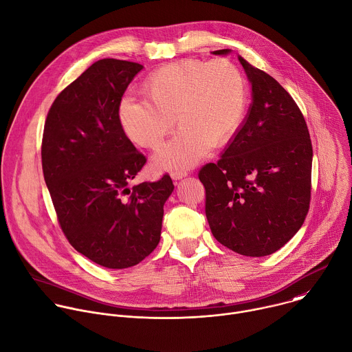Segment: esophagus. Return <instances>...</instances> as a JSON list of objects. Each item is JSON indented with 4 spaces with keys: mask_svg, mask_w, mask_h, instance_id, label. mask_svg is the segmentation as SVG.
<instances>
[{
    "mask_svg": "<svg viewBox=\"0 0 352 352\" xmlns=\"http://www.w3.org/2000/svg\"><path fill=\"white\" fill-rule=\"evenodd\" d=\"M186 175H188L186 171H175V173H171V178H173L174 181H179V179L185 178Z\"/></svg>",
    "mask_w": 352,
    "mask_h": 352,
    "instance_id": "obj_1",
    "label": "esophagus"
}]
</instances>
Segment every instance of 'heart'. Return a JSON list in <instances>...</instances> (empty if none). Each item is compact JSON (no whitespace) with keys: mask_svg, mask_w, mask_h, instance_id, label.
Listing matches in <instances>:
<instances>
[{"mask_svg":"<svg viewBox=\"0 0 352 352\" xmlns=\"http://www.w3.org/2000/svg\"><path fill=\"white\" fill-rule=\"evenodd\" d=\"M146 99L124 96L117 109L127 138L157 149L174 127L179 131L153 156L162 171H184L239 130L248 106V85L226 59H184L155 70L142 84Z\"/></svg>","mask_w":352,"mask_h":352,"instance_id":"heart-1","label":"heart"}]
</instances>
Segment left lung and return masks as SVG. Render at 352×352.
<instances>
[{
    "label": "left lung",
    "instance_id": "8db88e82",
    "mask_svg": "<svg viewBox=\"0 0 352 352\" xmlns=\"http://www.w3.org/2000/svg\"><path fill=\"white\" fill-rule=\"evenodd\" d=\"M238 59L252 85V103L219 160L206 164L199 179L214 238L238 254L264 257L283 248L305 219L312 145L289 92L241 55Z\"/></svg>",
    "mask_w": 352,
    "mask_h": 352
}]
</instances>
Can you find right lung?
<instances>
[{
	"label": "right lung",
	"mask_w": 352,
	"mask_h": 352,
	"mask_svg": "<svg viewBox=\"0 0 352 352\" xmlns=\"http://www.w3.org/2000/svg\"><path fill=\"white\" fill-rule=\"evenodd\" d=\"M142 69L119 59L92 63L56 96L44 127V179L65 236L110 270L134 267L156 249L174 190L168 175L130 188L146 159L124 134L117 109Z\"/></svg>",
	"instance_id": "1"
}]
</instances>
